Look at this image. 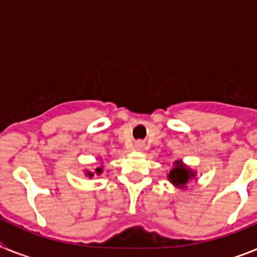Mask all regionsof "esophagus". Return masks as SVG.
I'll return each instance as SVG.
<instances>
[{"label": "esophagus", "mask_w": 257, "mask_h": 257, "mask_svg": "<svg viewBox=\"0 0 257 257\" xmlns=\"http://www.w3.org/2000/svg\"><path fill=\"white\" fill-rule=\"evenodd\" d=\"M135 148L138 149V151H142V149L144 148V143H143V142H136L135 143Z\"/></svg>", "instance_id": "34e87169"}]
</instances>
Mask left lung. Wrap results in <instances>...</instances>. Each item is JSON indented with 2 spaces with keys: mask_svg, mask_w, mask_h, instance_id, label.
<instances>
[{
  "mask_svg": "<svg viewBox=\"0 0 257 257\" xmlns=\"http://www.w3.org/2000/svg\"><path fill=\"white\" fill-rule=\"evenodd\" d=\"M194 174L190 171L189 169H187L180 161H176L175 162V167L170 171L169 174V179L174 185H178V187L184 188L185 187V184L189 181L190 178H193Z\"/></svg>",
  "mask_w": 257,
  "mask_h": 257,
  "instance_id": "obj_1",
  "label": "left lung"
}]
</instances>
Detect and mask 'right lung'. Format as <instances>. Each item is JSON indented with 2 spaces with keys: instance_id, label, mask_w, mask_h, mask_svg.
I'll use <instances>...</instances> for the list:
<instances>
[{
  "instance_id": "add662e5",
  "label": "right lung",
  "mask_w": 257,
  "mask_h": 257,
  "mask_svg": "<svg viewBox=\"0 0 257 257\" xmlns=\"http://www.w3.org/2000/svg\"><path fill=\"white\" fill-rule=\"evenodd\" d=\"M101 171H103V170H101V169H96L97 174H101ZM88 176H92V174H88Z\"/></svg>"
}]
</instances>
